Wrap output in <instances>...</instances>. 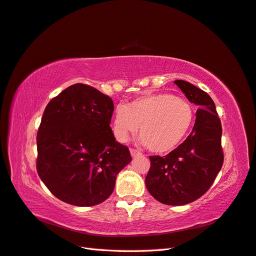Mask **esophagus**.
Here are the masks:
<instances>
[{
    "mask_svg": "<svg viewBox=\"0 0 256 256\" xmlns=\"http://www.w3.org/2000/svg\"><path fill=\"white\" fill-rule=\"evenodd\" d=\"M130 154H132V156H141V152H139V151H137L136 149H130Z\"/></svg>",
    "mask_w": 256,
    "mask_h": 256,
    "instance_id": "34e87169",
    "label": "esophagus"
}]
</instances>
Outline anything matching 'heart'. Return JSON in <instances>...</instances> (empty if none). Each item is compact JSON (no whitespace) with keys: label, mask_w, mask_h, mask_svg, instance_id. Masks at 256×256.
Returning a JSON list of instances; mask_svg holds the SVG:
<instances>
[{"label":"heart","mask_w":256,"mask_h":256,"mask_svg":"<svg viewBox=\"0 0 256 256\" xmlns=\"http://www.w3.org/2000/svg\"><path fill=\"white\" fill-rule=\"evenodd\" d=\"M190 102L168 93L149 94L116 110L112 119L115 137L126 142L139 127V137L154 153L172 151L182 144L194 124Z\"/></svg>","instance_id":"obj_1"}]
</instances>
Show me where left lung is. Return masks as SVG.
<instances>
[{
  "mask_svg": "<svg viewBox=\"0 0 256 256\" xmlns=\"http://www.w3.org/2000/svg\"><path fill=\"white\" fill-rule=\"evenodd\" d=\"M174 83L200 108L196 112L192 132L183 144L166 156H150L146 186L160 202L182 206L205 194L222 168V127L214 100L206 92L183 80Z\"/></svg>",
  "mask_w": 256,
  "mask_h": 256,
  "instance_id": "left-lung-1",
  "label": "left lung"
}]
</instances>
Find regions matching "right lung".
Wrapping results in <instances>:
<instances>
[{
    "mask_svg": "<svg viewBox=\"0 0 256 256\" xmlns=\"http://www.w3.org/2000/svg\"><path fill=\"white\" fill-rule=\"evenodd\" d=\"M112 100L76 83L51 100L37 132V172L60 200L80 207L108 198L117 174L132 161L110 128Z\"/></svg>",
    "mask_w": 256,
    "mask_h": 256,
    "instance_id": "right-lung-1",
    "label": "right lung"
}]
</instances>
